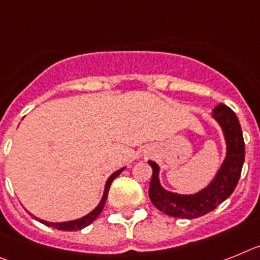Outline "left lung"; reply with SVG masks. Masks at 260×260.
I'll list each match as a JSON object with an SVG mask.
<instances>
[{"mask_svg":"<svg viewBox=\"0 0 260 260\" xmlns=\"http://www.w3.org/2000/svg\"><path fill=\"white\" fill-rule=\"evenodd\" d=\"M212 117L222 131L226 153L213 179L199 192L186 195L168 191L159 182V166L154 161H148L153 169L149 198L155 208L171 217L192 220L204 216L226 200L238 183L245 161V143L238 117L222 103L213 108Z\"/></svg>","mask_w":260,"mask_h":260,"instance_id":"left-lung-1","label":"left lung"}]
</instances>
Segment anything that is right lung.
Instances as JSON below:
<instances>
[{"label":"right lung","mask_w":260,"mask_h":260,"mask_svg":"<svg viewBox=\"0 0 260 260\" xmlns=\"http://www.w3.org/2000/svg\"><path fill=\"white\" fill-rule=\"evenodd\" d=\"M125 170V168L120 169V170L115 171V173H112L110 177H108L107 182H106L105 184V191H103V196L102 199H101V202H99V204L96 205L95 208L92 209L90 213H87L86 216H83V217L81 218H77V220H72V221H64V222H49V221H46V220H42V218H38L36 216H34V214H31L30 212L28 213L32 216L35 220L40 221L42 224L47 225V226H51V228H55V229L57 230H65V232H74V230H81L83 229V228H86L87 225H90L92 222V221L95 220L96 217H98L99 214H101V212H102V209L105 208V204H106V200H107V195H108V189H110V186H111L112 180L115 179L116 177H119L121 174V171Z\"/></svg>","instance_id":"add662e5"}]
</instances>
